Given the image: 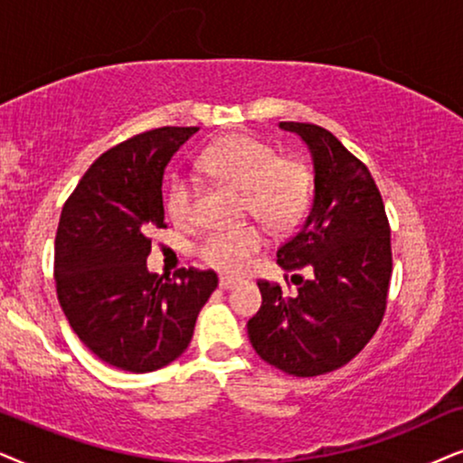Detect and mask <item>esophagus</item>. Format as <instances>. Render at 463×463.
Instances as JSON below:
<instances>
[{
  "mask_svg": "<svg viewBox=\"0 0 463 463\" xmlns=\"http://www.w3.org/2000/svg\"><path fill=\"white\" fill-rule=\"evenodd\" d=\"M235 286H237V279H231V277H220L222 289H232Z\"/></svg>",
  "mask_w": 463,
  "mask_h": 463,
  "instance_id": "34e87169",
  "label": "esophagus"
}]
</instances>
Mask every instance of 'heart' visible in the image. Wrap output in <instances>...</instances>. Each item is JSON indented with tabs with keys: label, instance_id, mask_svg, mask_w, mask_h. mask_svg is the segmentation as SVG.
<instances>
[{
	"label": "heart",
	"instance_id": "heart-1",
	"mask_svg": "<svg viewBox=\"0 0 463 463\" xmlns=\"http://www.w3.org/2000/svg\"><path fill=\"white\" fill-rule=\"evenodd\" d=\"M203 167L228 186L241 190L245 207L273 231H288L303 218L309 203L311 180L296 160L277 156L264 141L237 133L215 141L203 154ZM165 207L171 220L188 222L194 207V184L186 175H175L169 184ZM264 239L254 226L226 228L205 235L199 256L222 273H239L262 248Z\"/></svg>",
	"mask_w": 463,
	"mask_h": 463
}]
</instances>
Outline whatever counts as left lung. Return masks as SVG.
Returning <instances> with one entry per match:
<instances>
[{
	"instance_id": "left-lung-1",
	"label": "left lung",
	"mask_w": 463,
	"mask_h": 463,
	"mask_svg": "<svg viewBox=\"0 0 463 463\" xmlns=\"http://www.w3.org/2000/svg\"><path fill=\"white\" fill-rule=\"evenodd\" d=\"M309 147L313 201L300 231L277 250L294 296L258 281L262 307L248 322L256 354L294 377L347 364L377 332L392 277L390 224L371 171L335 135L307 122H279Z\"/></svg>"
}]
</instances>
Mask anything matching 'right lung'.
Returning <instances> with one entry per match:
<instances>
[{
	"mask_svg": "<svg viewBox=\"0 0 463 463\" xmlns=\"http://www.w3.org/2000/svg\"><path fill=\"white\" fill-rule=\"evenodd\" d=\"M199 131L163 127L135 135L90 165L61 212L54 281L61 309L99 360L152 373L186 351L196 317L218 288L213 270H147V232L165 222L163 175Z\"/></svg>",
	"mask_w": 463,
	"mask_h": 463,
	"instance_id": "1",
	"label": "right lung"
}]
</instances>
